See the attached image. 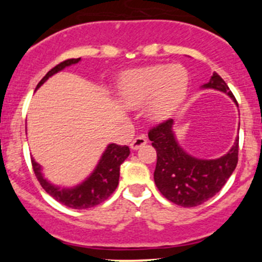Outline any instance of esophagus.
Wrapping results in <instances>:
<instances>
[{
  "mask_svg": "<svg viewBox=\"0 0 262 262\" xmlns=\"http://www.w3.org/2000/svg\"><path fill=\"white\" fill-rule=\"evenodd\" d=\"M146 144H147V139L144 138L143 136H139V137H136V138H134L133 141H132L130 148L133 150H137V149H139V148H141V147L146 146Z\"/></svg>",
  "mask_w": 262,
  "mask_h": 262,
  "instance_id": "esophagus-1",
  "label": "esophagus"
}]
</instances>
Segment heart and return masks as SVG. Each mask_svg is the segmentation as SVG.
I'll use <instances>...</instances> for the list:
<instances>
[{
	"instance_id": "1",
	"label": "heart",
	"mask_w": 262,
	"mask_h": 262,
	"mask_svg": "<svg viewBox=\"0 0 262 262\" xmlns=\"http://www.w3.org/2000/svg\"><path fill=\"white\" fill-rule=\"evenodd\" d=\"M189 73L180 64H156L126 72L119 83V97L128 107L149 102V115L162 119L170 115L184 99Z\"/></svg>"
}]
</instances>
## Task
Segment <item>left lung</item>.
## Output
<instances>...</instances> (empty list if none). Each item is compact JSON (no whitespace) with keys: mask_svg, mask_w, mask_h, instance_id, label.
<instances>
[{"mask_svg":"<svg viewBox=\"0 0 262 262\" xmlns=\"http://www.w3.org/2000/svg\"><path fill=\"white\" fill-rule=\"evenodd\" d=\"M203 89H214L228 95L237 104L223 78L214 72ZM157 152L155 182L161 194L184 208L196 207L213 198L224 186L238 162V138L228 153L216 160H199L187 155L176 141L173 120L160 123L148 132Z\"/></svg>","mask_w":262,"mask_h":262,"instance_id":"left-lung-1","label":"left lung"}]
</instances>
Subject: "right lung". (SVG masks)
<instances>
[{"instance_id": "1", "label": "right lung", "mask_w": 262, "mask_h": 262, "mask_svg": "<svg viewBox=\"0 0 262 262\" xmlns=\"http://www.w3.org/2000/svg\"><path fill=\"white\" fill-rule=\"evenodd\" d=\"M80 60L81 58H72V59H67L57 64L41 78L35 90H38L53 75L64 70L68 66L76 64ZM129 153H130L129 147L118 146L115 143L109 144L105 152L102 153L94 172L75 187H59L50 184L43 176L40 165L35 162L33 157H31V165H33L34 173H35L38 181L40 182L41 187L50 196L54 198L60 204L72 208V209H87V208H92L105 202L115 191L119 184L120 165L126 160Z\"/></svg>"}]
</instances>
